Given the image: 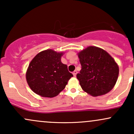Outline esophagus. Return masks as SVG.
I'll use <instances>...</instances> for the list:
<instances>
[{"instance_id":"1","label":"esophagus","mask_w":134,"mask_h":134,"mask_svg":"<svg viewBox=\"0 0 134 134\" xmlns=\"http://www.w3.org/2000/svg\"><path fill=\"white\" fill-rule=\"evenodd\" d=\"M77 71L76 70H74V71L73 72V75H74V77H76V74H77Z\"/></svg>"}]
</instances>
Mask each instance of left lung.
<instances>
[{
  "label": "left lung",
  "instance_id": "obj_1",
  "mask_svg": "<svg viewBox=\"0 0 134 134\" xmlns=\"http://www.w3.org/2000/svg\"><path fill=\"white\" fill-rule=\"evenodd\" d=\"M81 70L77 78L83 90L93 96L105 94L115 86L119 68L103 49L90 46L78 53Z\"/></svg>",
  "mask_w": 134,
  "mask_h": 134
}]
</instances>
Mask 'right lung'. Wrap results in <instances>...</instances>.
<instances>
[{"label": "right lung", "mask_w": 134, "mask_h": 134, "mask_svg": "<svg viewBox=\"0 0 134 134\" xmlns=\"http://www.w3.org/2000/svg\"><path fill=\"white\" fill-rule=\"evenodd\" d=\"M62 52L49 49L38 53L31 61L26 74L27 84L34 93L53 98L64 90L73 75L61 62Z\"/></svg>", "instance_id": "obj_1"}]
</instances>
